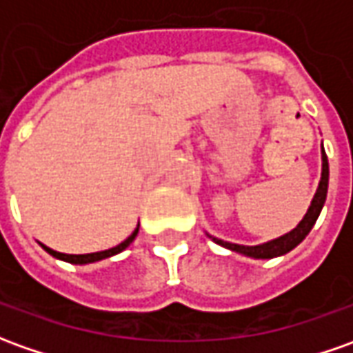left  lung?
<instances>
[{
  "mask_svg": "<svg viewBox=\"0 0 353 353\" xmlns=\"http://www.w3.org/2000/svg\"><path fill=\"white\" fill-rule=\"evenodd\" d=\"M321 159H323V169H321V181L319 186H317V192L311 200V205L307 209V213L303 215V219L298 223V227L286 232L284 236H279L271 240V242H265V244H259V246H242V244H230V242H225V240H219V238H213V242L219 244V246L227 248V250H232L236 254L248 255V257H254V259H271V257H279V255L288 254L290 250L298 246L302 242L303 238L310 234V230L315 225V221L319 217L321 209L325 205V200H327V190H329V159H327V153H325V148L321 150Z\"/></svg>",
  "mask_w": 353,
  "mask_h": 353,
  "instance_id": "left-lung-1",
  "label": "left lung"
}]
</instances>
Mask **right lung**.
<instances>
[{
	"mask_svg": "<svg viewBox=\"0 0 353 353\" xmlns=\"http://www.w3.org/2000/svg\"><path fill=\"white\" fill-rule=\"evenodd\" d=\"M138 228H140V225L134 228V232L130 234V236L126 238L125 242H121L119 246L115 248H109V250H103V252H96V254H82V255H72V254H61V252H55V250H51V248L43 246V244H40V246L48 252L50 255H53V257H57V259H61V261H67V263H74V265H88V263H96V261H101V259H107V257H111V255H117L121 254L125 248H128L130 244H132V240L136 238V234H138Z\"/></svg>",
	"mask_w": 353,
	"mask_h": 353,
	"instance_id": "1",
	"label": "right lung"
}]
</instances>
